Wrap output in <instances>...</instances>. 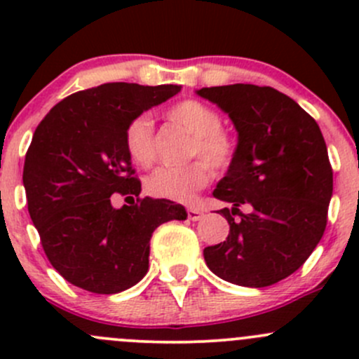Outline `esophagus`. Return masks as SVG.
Here are the masks:
<instances>
[{"instance_id": "esophagus-1", "label": "esophagus", "mask_w": 359, "mask_h": 359, "mask_svg": "<svg viewBox=\"0 0 359 359\" xmlns=\"http://www.w3.org/2000/svg\"><path fill=\"white\" fill-rule=\"evenodd\" d=\"M187 217L191 220H200L203 217V210L196 208V206H191V208H187Z\"/></svg>"}]
</instances>
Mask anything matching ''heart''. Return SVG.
<instances>
[{"label": "heart", "instance_id": "1", "mask_svg": "<svg viewBox=\"0 0 359 359\" xmlns=\"http://www.w3.org/2000/svg\"><path fill=\"white\" fill-rule=\"evenodd\" d=\"M166 119L191 135L187 156L200 158L180 168L159 166L146 179V191L154 198L187 203L208 184L212 172H227L236 163L238 142L222 128V116L208 104L186 99L166 111ZM125 149L139 166L153 165L156 135L151 116L139 114L125 128Z\"/></svg>", "mask_w": 359, "mask_h": 359}]
</instances>
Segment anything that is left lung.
Masks as SVG:
<instances>
[{"label":"left lung","mask_w":359,"mask_h":359,"mask_svg":"<svg viewBox=\"0 0 359 359\" xmlns=\"http://www.w3.org/2000/svg\"><path fill=\"white\" fill-rule=\"evenodd\" d=\"M198 95L226 111L240 135L236 163L213 191L233 205L220 210L229 234L203 250L205 262L229 283L269 287L302 267L323 236L334 191L327 144L313 116L271 86L236 83Z\"/></svg>","instance_id":"8db88e82"}]
</instances>
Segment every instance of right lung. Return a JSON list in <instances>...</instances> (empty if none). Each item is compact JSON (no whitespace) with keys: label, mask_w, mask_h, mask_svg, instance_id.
<instances>
[{"label":"right lung","mask_w":359,"mask_h":359,"mask_svg":"<svg viewBox=\"0 0 359 359\" xmlns=\"http://www.w3.org/2000/svg\"><path fill=\"white\" fill-rule=\"evenodd\" d=\"M180 92L177 85L104 83L60 100L41 119L25 153L27 210L57 273L92 293L111 295L149 269V241L182 205L140 198L125 149L128 121ZM112 194L132 199L116 210Z\"/></svg>","instance_id":"obj_1"}]
</instances>
